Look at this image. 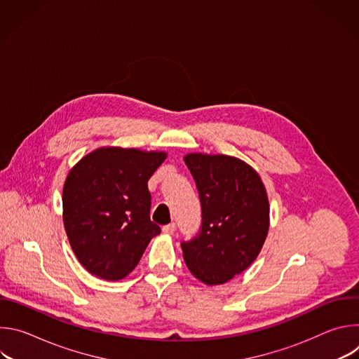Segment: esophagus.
Returning <instances> with one entry per match:
<instances>
[{"mask_svg":"<svg viewBox=\"0 0 359 359\" xmlns=\"http://www.w3.org/2000/svg\"><path fill=\"white\" fill-rule=\"evenodd\" d=\"M163 233L165 234H173L175 231H176V224L175 223H170V224H166V226H163Z\"/></svg>","mask_w":359,"mask_h":359,"instance_id":"esophagus-1","label":"esophagus"}]
</instances>
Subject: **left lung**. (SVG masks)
I'll use <instances>...</instances> for the list:
<instances>
[{
    "label": "left lung",
    "mask_w": 359,
    "mask_h": 359,
    "mask_svg": "<svg viewBox=\"0 0 359 359\" xmlns=\"http://www.w3.org/2000/svg\"><path fill=\"white\" fill-rule=\"evenodd\" d=\"M201 203V229L182 243L190 273L219 285L257 259L270 227V203L260 175L227 155L189 153L183 158Z\"/></svg>",
    "instance_id": "1"
}]
</instances>
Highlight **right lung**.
Instances as JSON below:
<instances>
[{
	"mask_svg": "<svg viewBox=\"0 0 359 359\" xmlns=\"http://www.w3.org/2000/svg\"><path fill=\"white\" fill-rule=\"evenodd\" d=\"M166 151L97 147L68 173L62 217L78 262L107 281L125 278L137 266L161 227L149 217L150 176Z\"/></svg>",
	"mask_w": 359,
	"mask_h": 359,
	"instance_id": "obj_1",
	"label": "right lung"
}]
</instances>
